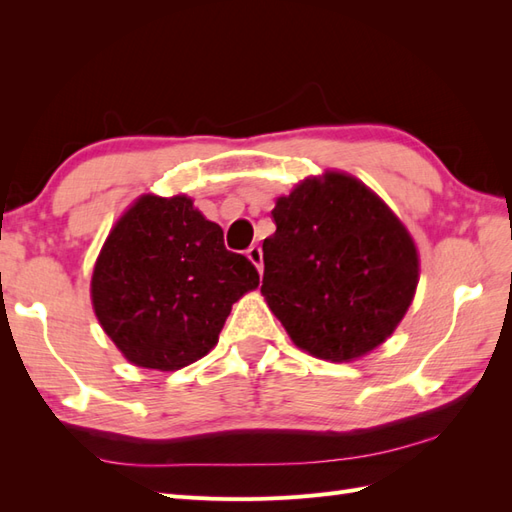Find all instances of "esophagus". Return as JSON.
Listing matches in <instances>:
<instances>
[{
	"instance_id": "obj_1",
	"label": "esophagus",
	"mask_w": 512,
	"mask_h": 512,
	"mask_svg": "<svg viewBox=\"0 0 512 512\" xmlns=\"http://www.w3.org/2000/svg\"><path fill=\"white\" fill-rule=\"evenodd\" d=\"M247 258L252 260V263L256 265V269L260 271V274H263V249H260L258 245H252L247 249Z\"/></svg>"
}]
</instances>
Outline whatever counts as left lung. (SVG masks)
Masks as SVG:
<instances>
[{
  "instance_id": "left-lung-1",
  "label": "left lung",
  "mask_w": 512,
  "mask_h": 512,
  "mask_svg": "<svg viewBox=\"0 0 512 512\" xmlns=\"http://www.w3.org/2000/svg\"><path fill=\"white\" fill-rule=\"evenodd\" d=\"M260 293L293 344L326 361L363 357L410 309L418 252L396 214L346 173L304 179L271 212Z\"/></svg>"
}]
</instances>
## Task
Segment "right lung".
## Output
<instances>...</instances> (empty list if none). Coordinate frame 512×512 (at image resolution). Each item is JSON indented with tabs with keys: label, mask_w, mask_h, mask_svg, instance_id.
Instances as JSON below:
<instances>
[{
	"label": "right lung",
	"mask_w": 512,
	"mask_h": 512,
	"mask_svg": "<svg viewBox=\"0 0 512 512\" xmlns=\"http://www.w3.org/2000/svg\"><path fill=\"white\" fill-rule=\"evenodd\" d=\"M258 271L223 245V230L186 195H144L100 249L92 302L100 326L131 363L179 370L217 346Z\"/></svg>",
	"instance_id": "add662e5"
}]
</instances>
